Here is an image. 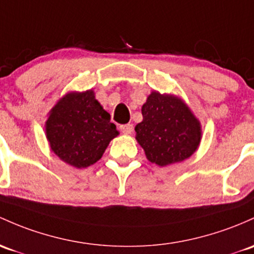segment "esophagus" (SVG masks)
I'll return each instance as SVG.
<instances>
[{
	"label": "esophagus",
	"mask_w": 254,
	"mask_h": 254,
	"mask_svg": "<svg viewBox=\"0 0 254 254\" xmlns=\"http://www.w3.org/2000/svg\"><path fill=\"white\" fill-rule=\"evenodd\" d=\"M120 129L124 134H130L133 132V125L132 124H127V125H122L120 126Z\"/></svg>",
	"instance_id": "obj_1"
}]
</instances>
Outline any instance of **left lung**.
Instances as JSON below:
<instances>
[{
  "instance_id": "obj_1",
  "label": "left lung",
  "mask_w": 254,
  "mask_h": 254,
  "mask_svg": "<svg viewBox=\"0 0 254 254\" xmlns=\"http://www.w3.org/2000/svg\"><path fill=\"white\" fill-rule=\"evenodd\" d=\"M141 114L143 121L135 126V138L150 162L161 167L181 162L197 149L200 122L182 99L152 92Z\"/></svg>"
}]
</instances>
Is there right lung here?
Listing matches in <instances>:
<instances>
[{
	"label": "right lung",
	"mask_w": 254,
	"mask_h": 254,
	"mask_svg": "<svg viewBox=\"0 0 254 254\" xmlns=\"http://www.w3.org/2000/svg\"><path fill=\"white\" fill-rule=\"evenodd\" d=\"M110 119L92 91L66 94L52 109L46 124L52 151L73 167L93 165L119 134Z\"/></svg>",
	"instance_id": "obj_1"
}]
</instances>
